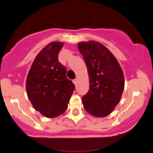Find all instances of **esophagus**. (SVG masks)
I'll return each instance as SVG.
<instances>
[{
    "label": "esophagus",
    "instance_id": "obj_1",
    "mask_svg": "<svg viewBox=\"0 0 153 153\" xmlns=\"http://www.w3.org/2000/svg\"><path fill=\"white\" fill-rule=\"evenodd\" d=\"M73 83L75 84V85H77V82H78V80H77V79H74V80H73Z\"/></svg>",
    "mask_w": 153,
    "mask_h": 153
}]
</instances>
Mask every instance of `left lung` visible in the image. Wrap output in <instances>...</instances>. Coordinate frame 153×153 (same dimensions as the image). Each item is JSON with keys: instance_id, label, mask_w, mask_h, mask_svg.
I'll list each match as a JSON object with an SVG mask.
<instances>
[{"instance_id": "1", "label": "left lung", "mask_w": 153, "mask_h": 153, "mask_svg": "<svg viewBox=\"0 0 153 153\" xmlns=\"http://www.w3.org/2000/svg\"><path fill=\"white\" fill-rule=\"evenodd\" d=\"M86 65L90 88L82 98L88 113L96 117L109 115L120 101L124 76L114 54L99 42H81L78 45Z\"/></svg>"}]
</instances>
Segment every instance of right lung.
I'll list each match as a JSON object with an SVG mask.
<instances>
[{
  "mask_svg": "<svg viewBox=\"0 0 153 153\" xmlns=\"http://www.w3.org/2000/svg\"><path fill=\"white\" fill-rule=\"evenodd\" d=\"M63 42L49 43L39 52L26 82L28 98L35 110L47 118L62 114L75 89L66 77L67 70L58 61Z\"/></svg>",
  "mask_w": 153,
  "mask_h": 153,
  "instance_id": "obj_1",
  "label": "right lung"
}]
</instances>
